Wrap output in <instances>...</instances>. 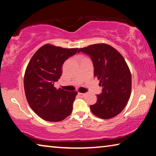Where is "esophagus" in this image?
<instances>
[{
	"label": "esophagus",
	"instance_id": "obj_1",
	"mask_svg": "<svg viewBox=\"0 0 156 156\" xmlns=\"http://www.w3.org/2000/svg\"><path fill=\"white\" fill-rule=\"evenodd\" d=\"M78 95H79V96H80V97H84V96H85V94H84V93H79Z\"/></svg>",
	"mask_w": 156,
	"mask_h": 156
}]
</instances>
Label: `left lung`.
<instances>
[{
	"instance_id": "obj_1",
	"label": "left lung",
	"mask_w": 156,
	"mask_h": 156,
	"mask_svg": "<svg viewBox=\"0 0 156 156\" xmlns=\"http://www.w3.org/2000/svg\"><path fill=\"white\" fill-rule=\"evenodd\" d=\"M78 51L91 57L94 76L102 87V94L97 95L96 103L90 106L91 112L102 119L115 117L124 109L131 96V74L125 60L106 43L91 44Z\"/></svg>"
}]
</instances>
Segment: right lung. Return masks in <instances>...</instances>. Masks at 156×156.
I'll return each mask as SVG.
<instances>
[{
	"label": "right lung",
	"instance_id": "obj_1",
	"mask_svg": "<svg viewBox=\"0 0 156 156\" xmlns=\"http://www.w3.org/2000/svg\"><path fill=\"white\" fill-rule=\"evenodd\" d=\"M78 49L46 44L28 63L24 76L26 98L31 109L44 120L60 122L72 112L78 92L56 89L54 84L62 75L63 63Z\"/></svg>",
	"mask_w": 156,
	"mask_h": 156
}]
</instances>
